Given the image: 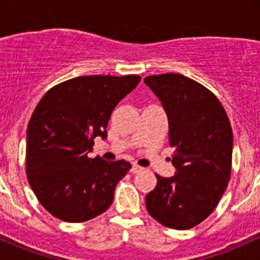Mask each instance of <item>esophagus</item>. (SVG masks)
<instances>
[{"label":"esophagus","mask_w":260,"mask_h":260,"mask_svg":"<svg viewBox=\"0 0 260 260\" xmlns=\"http://www.w3.org/2000/svg\"><path fill=\"white\" fill-rule=\"evenodd\" d=\"M140 171H143V168L139 165H133L132 169H131V172H132V174H139Z\"/></svg>","instance_id":"34e87169"}]
</instances>
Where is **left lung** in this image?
<instances>
[{
	"instance_id": "8db88e82",
	"label": "left lung",
	"mask_w": 260,
	"mask_h": 260,
	"mask_svg": "<svg viewBox=\"0 0 260 260\" xmlns=\"http://www.w3.org/2000/svg\"><path fill=\"white\" fill-rule=\"evenodd\" d=\"M159 98L175 148L174 177L155 175L145 197L148 213L161 225L188 230L204 221L219 204L231 177L234 136L225 109L201 83L178 73L144 79Z\"/></svg>"
}]
</instances>
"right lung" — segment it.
Returning <instances> with one entry per match:
<instances>
[{"instance_id": "right-lung-1", "label": "right lung", "mask_w": 260, "mask_h": 260, "mask_svg": "<svg viewBox=\"0 0 260 260\" xmlns=\"http://www.w3.org/2000/svg\"><path fill=\"white\" fill-rule=\"evenodd\" d=\"M127 74L82 76L52 86L26 129L25 171L40 204L62 221L84 222L106 211L128 161L89 159L94 138H106L110 116L138 85Z\"/></svg>"}]
</instances>
